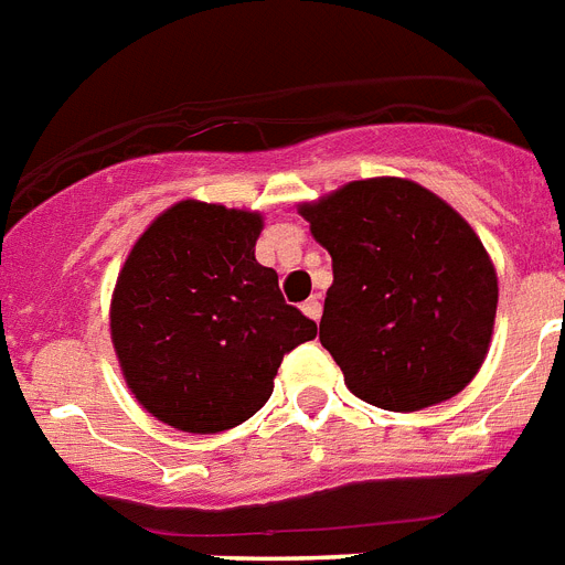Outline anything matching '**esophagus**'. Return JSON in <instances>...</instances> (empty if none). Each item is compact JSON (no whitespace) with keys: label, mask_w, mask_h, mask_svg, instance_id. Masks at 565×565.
Here are the masks:
<instances>
[{"label":"esophagus","mask_w":565,"mask_h":565,"mask_svg":"<svg viewBox=\"0 0 565 565\" xmlns=\"http://www.w3.org/2000/svg\"><path fill=\"white\" fill-rule=\"evenodd\" d=\"M302 311H306V317H311V320H320V315H323L320 297H311V300L302 302Z\"/></svg>","instance_id":"34e87169"}]
</instances>
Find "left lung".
Masks as SVG:
<instances>
[{
	"label": "left lung",
	"mask_w": 565,
	"mask_h": 565,
	"mask_svg": "<svg viewBox=\"0 0 565 565\" xmlns=\"http://www.w3.org/2000/svg\"><path fill=\"white\" fill-rule=\"evenodd\" d=\"M332 256L320 343L358 398L433 407L473 381L497 317V271L473 227L407 179L349 181L300 204Z\"/></svg>",
	"instance_id": "left-lung-1"
}]
</instances>
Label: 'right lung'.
<instances>
[{
  "label": "right lung",
  "mask_w": 565,
  "mask_h": 565,
  "mask_svg": "<svg viewBox=\"0 0 565 565\" xmlns=\"http://www.w3.org/2000/svg\"><path fill=\"white\" fill-rule=\"evenodd\" d=\"M263 216L172 204L135 242L111 294L115 355L147 413L184 433L248 422L274 393L282 355L317 323L256 263Z\"/></svg>",
  "instance_id": "1"
}]
</instances>
